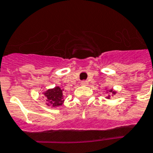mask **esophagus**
Returning a JSON list of instances; mask_svg holds the SVG:
<instances>
[{
	"label": "esophagus",
	"mask_w": 153,
	"mask_h": 153,
	"mask_svg": "<svg viewBox=\"0 0 153 153\" xmlns=\"http://www.w3.org/2000/svg\"><path fill=\"white\" fill-rule=\"evenodd\" d=\"M81 85H82V86H87V85H88V82H87V81H82Z\"/></svg>",
	"instance_id": "esophagus-1"
}]
</instances>
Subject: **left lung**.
Listing matches in <instances>:
<instances>
[{
	"label": "left lung",
	"instance_id": "1",
	"mask_svg": "<svg viewBox=\"0 0 153 153\" xmlns=\"http://www.w3.org/2000/svg\"><path fill=\"white\" fill-rule=\"evenodd\" d=\"M105 94H107V99H110L111 96H114V94H116L117 91H114L113 88H105Z\"/></svg>",
	"mask_w": 153,
	"mask_h": 153
}]
</instances>
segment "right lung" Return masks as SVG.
Masks as SVG:
<instances>
[{
    "label": "right lung",
    "instance_id": "obj_1",
    "mask_svg": "<svg viewBox=\"0 0 153 153\" xmlns=\"http://www.w3.org/2000/svg\"><path fill=\"white\" fill-rule=\"evenodd\" d=\"M63 89H61L59 86H55L54 88L48 89L47 91L43 92L47 106L51 108H58L61 106L63 102Z\"/></svg>",
    "mask_w": 153,
    "mask_h": 153
}]
</instances>
